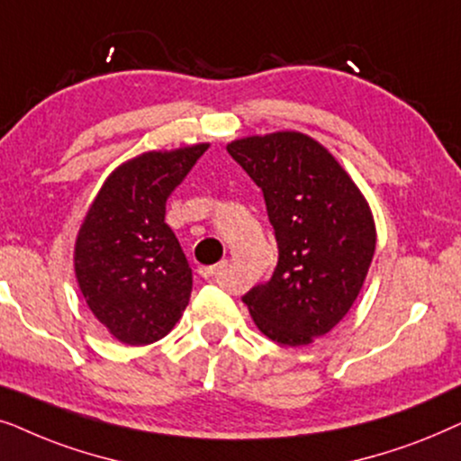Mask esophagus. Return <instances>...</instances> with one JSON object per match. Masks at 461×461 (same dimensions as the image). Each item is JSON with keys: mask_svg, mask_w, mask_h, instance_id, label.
I'll use <instances>...</instances> for the list:
<instances>
[{"mask_svg": "<svg viewBox=\"0 0 461 461\" xmlns=\"http://www.w3.org/2000/svg\"><path fill=\"white\" fill-rule=\"evenodd\" d=\"M227 272H230V263L227 261H219L217 266L200 267V276H204V278H212L217 282H223L227 278Z\"/></svg>", "mask_w": 461, "mask_h": 461, "instance_id": "obj_1", "label": "esophagus"}]
</instances>
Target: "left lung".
Masks as SVG:
<instances>
[{"mask_svg":"<svg viewBox=\"0 0 461 461\" xmlns=\"http://www.w3.org/2000/svg\"><path fill=\"white\" fill-rule=\"evenodd\" d=\"M227 151L261 187L278 244L272 278L242 302L269 339L308 346L348 314L363 288L377 240L369 204L308 134L238 139Z\"/></svg>","mask_w":461,"mask_h":461,"instance_id":"left-lung-1","label":"left lung"}]
</instances>
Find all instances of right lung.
Returning <instances> with one entry per match:
<instances>
[{"label": "right lung", "instance_id": "add662e5", "mask_svg": "<svg viewBox=\"0 0 461 461\" xmlns=\"http://www.w3.org/2000/svg\"><path fill=\"white\" fill-rule=\"evenodd\" d=\"M206 143L147 151L107 176L76 240V278L96 321L128 346L167 337L187 308L192 267L164 223L167 200Z\"/></svg>", "mask_w": 461, "mask_h": 461}]
</instances>
